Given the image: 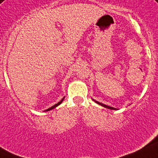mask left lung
Returning <instances> with one entry per match:
<instances>
[{
  "label": "left lung",
  "instance_id": "left-lung-1",
  "mask_svg": "<svg viewBox=\"0 0 158 158\" xmlns=\"http://www.w3.org/2000/svg\"><path fill=\"white\" fill-rule=\"evenodd\" d=\"M93 101L96 102V103H97L98 105H100V106H103V107H105V108H107V109H110V110H116L115 108H114V107H111V106H106V105H104V104L101 103V102H99V101H95V100H93Z\"/></svg>",
  "mask_w": 158,
  "mask_h": 158
}]
</instances>
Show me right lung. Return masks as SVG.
<instances>
[{
  "label": "right lung",
  "mask_w": 158,
  "mask_h": 158,
  "mask_svg": "<svg viewBox=\"0 0 158 158\" xmlns=\"http://www.w3.org/2000/svg\"><path fill=\"white\" fill-rule=\"evenodd\" d=\"M64 98H65V97H63V98H62V99H61V101H59L58 103H57V104H55L54 106H52V107H50V108H48V110H45V111H49V110H52V109H54V108H56V107H57V106H59V105H60V104H61V102H62V101H63Z\"/></svg>",
  "instance_id": "add662e5"
}]
</instances>
